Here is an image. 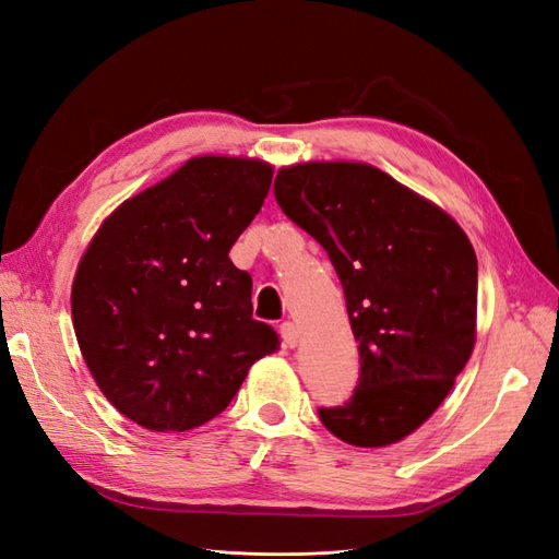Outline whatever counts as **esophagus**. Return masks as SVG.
<instances>
[{"instance_id": "obj_1", "label": "esophagus", "mask_w": 559, "mask_h": 559, "mask_svg": "<svg viewBox=\"0 0 559 559\" xmlns=\"http://www.w3.org/2000/svg\"><path fill=\"white\" fill-rule=\"evenodd\" d=\"M280 333H282V343L286 347H296L300 343V329L294 324V321H284L280 326Z\"/></svg>"}]
</instances>
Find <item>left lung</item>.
<instances>
[{"instance_id":"8db88e82","label":"left lung","mask_w":559,"mask_h":559,"mask_svg":"<svg viewBox=\"0 0 559 559\" xmlns=\"http://www.w3.org/2000/svg\"><path fill=\"white\" fill-rule=\"evenodd\" d=\"M275 198L326 249L359 341L357 392L319 419L357 448L403 441L445 401L476 345L471 240L436 202L368 163L286 165Z\"/></svg>"}]
</instances>
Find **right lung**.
Segmentation results:
<instances>
[{
  "mask_svg": "<svg viewBox=\"0 0 559 559\" xmlns=\"http://www.w3.org/2000/svg\"><path fill=\"white\" fill-rule=\"evenodd\" d=\"M273 165L195 156L121 202L72 282V321L99 392L151 431L222 413L249 368L280 349L251 317V277L228 259L261 212Z\"/></svg>",
  "mask_w": 559,
  "mask_h": 559,
  "instance_id": "add662e5",
  "label": "right lung"
}]
</instances>
